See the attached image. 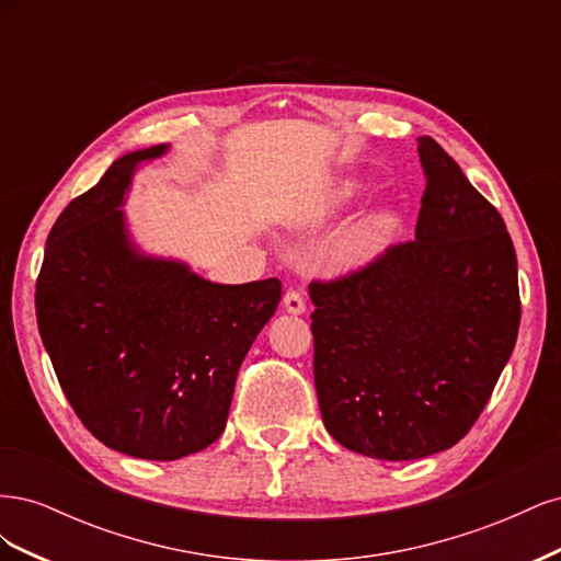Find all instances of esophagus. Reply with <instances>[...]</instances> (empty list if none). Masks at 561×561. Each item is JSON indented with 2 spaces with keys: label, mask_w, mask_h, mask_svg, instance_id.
Returning <instances> with one entry per match:
<instances>
[{
  "label": "esophagus",
  "mask_w": 561,
  "mask_h": 561,
  "mask_svg": "<svg viewBox=\"0 0 561 561\" xmlns=\"http://www.w3.org/2000/svg\"><path fill=\"white\" fill-rule=\"evenodd\" d=\"M283 307H285L287 313H293V316H301L304 311H307V304H304V297L299 293H295V290H287L285 293Z\"/></svg>",
  "instance_id": "esophagus-1"
}]
</instances>
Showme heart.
<instances>
[{
    "label": "heart",
    "mask_w": 561,
    "mask_h": 561,
    "mask_svg": "<svg viewBox=\"0 0 561 561\" xmlns=\"http://www.w3.org/2000/svg\"><path fill=\"white\" fill-rule=\"evenodd\" d=\"M363 192V186L358 182H342L336 186L330 196L332 206H346L353 198H358ZM400 213L393 208H383L375 215H369L365 222L355 229L344 248H342V257L346 264H367L371 260H377L379 254H383L390 245L396 243L398 233H400Z\"/></svg>",
    "instance_id": "heart-1"
}]
</instances>
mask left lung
<instances>
[{
	"instance_id": "1",
	"label": "left lung",
	"mask_w": 561,
	"mask_h": 561,
	"mask_svg": "<svg viewBox=\"0 0 561 561\" xmlns=\"http://www.w3.org/2000/svg\"><path fill=\"white\" fill-rule=\"evenodd\" d=\"M414 241L311 283L322 423L351 451L414 461L482 414L519 330L517 254L503 217L428 135Z\"/></svg>"
}]
</instances>
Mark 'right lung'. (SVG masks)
Returning a JSON list of instances; mask_svg holds the SVG:
<instances>
[{"label": "right lung", "instance_id": "1", "mask_svg": "<svg viewBox=\"0 0 561 561\" xmlns=\"http://www.w3.org/2000/svg\"><path fill=\"white\" fill-rule=\"evenodd\" d=\"M168 149L118 157L60 213L35 295L44 348L83 426L149 461H175L222 435L239 367L283 295L278 278L213 283L133 241V175Z\"/></svg>", "mask_w": 561, "mask_h": 561}]
</instances>
